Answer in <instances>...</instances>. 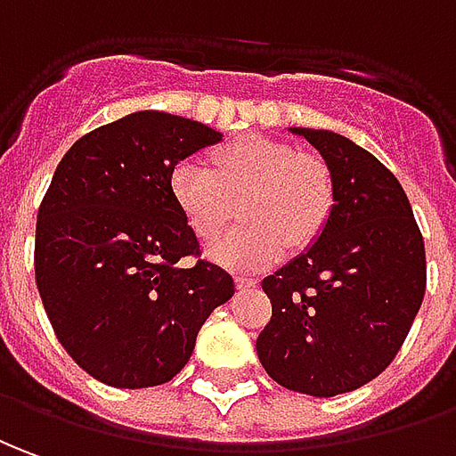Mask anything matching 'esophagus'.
Here are the masks:
<instances>
[{"label": "esophagus", "mask_w": 456, "mask_h": 456, "mask_svg": "<svg viewBox=\"0 0 456 456\" xmlns=\"http://www.w3.org/2000/svg\"><path fill=\"white\" fill-rule=\"evenodd\" d=\"M258 285V278L253 275H235V288L238 290H248V288H256Z\"/></svg>", "instance_id": "esophagus-1"}]
</instances>
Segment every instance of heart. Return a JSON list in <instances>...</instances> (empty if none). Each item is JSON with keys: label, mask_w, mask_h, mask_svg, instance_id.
Listing matches in <instances>:
<instances>
[{"label": "heart", "mask_w": 456, "mask_h": 456, "mask_svg": "<svg viewBox=\"0 0 456 456\" xmlns=\"http://www.w3.org/2000/svg\"><path fill=\"white\" fill-rule=\"evenodd\" d=\"M210 166L183 159L171 168L175 208L198 240L218 238L243 196V225L210 248V258L233 270H260L281 260L285 243L310 246L325 228L335 183L328 163L265 136H240L213 151Z\"/></svg>", "instance_id": "b5f03b06"}]
</instances>
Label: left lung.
Segmentation results:
<instances>
[{
    "label": "left lung",
    "instance_id": "8db88e82",
    "mask_svg": "<svg viewBox=\"0 0 456 456\" xmlns=\"http://www.w3.org/2000/svg\"><path fill=\"white\" fill-rule=\"evenodd\" d=\"M290 134L328 163L335 203L318 238L263 281L273 318L256 350L282 387L335 397L400 353L425 297V243L400 181L370 151L322 128Z\"/></svg>",
    "mask_w": 456,
    "mask_h": 456
}]
</instances>
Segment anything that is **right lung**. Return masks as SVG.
<instances>
[{
    "instance_id": "obj_1",
    "label": "right lung",
    "mask_w": 456,
    "mask_h": 456,
    "mask_svg": "<svg viewBox=\"0 0 456 456\" xmlns=\"http://www.w3.org/2000/svg\"><path fill=\"white\" fill-rule=\"evenodd\" d=\"M223 138L200 121L136 111L66 151L37 216L34 270L44 310L71 360L103 385L141 390L174 379L198 330L235 293L198 260L175 208V163Z\"/></svg>"
}]
</instances>
